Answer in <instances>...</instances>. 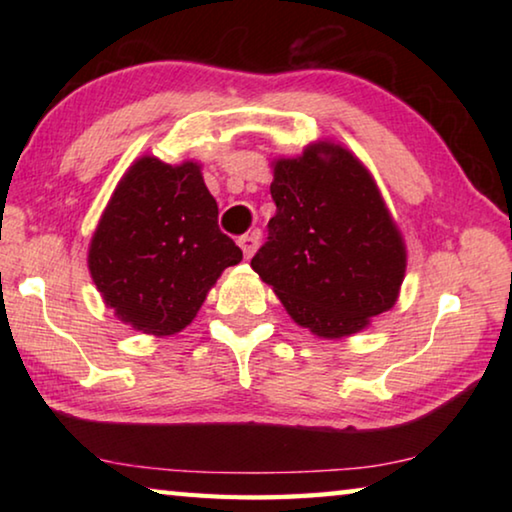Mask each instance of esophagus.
Listing matches in <instances>:
<instances>
[{
	"mask_svg": "<svg viewBox=\"0 0 512 512\" xmlns=\"http://www.w3.org/2000/svg\"><path fill=\"white\" fill-rule=\"evenodd\" d=\"M239 246H241V250H244L246 259L253 257L257 246H259V232H248V235L239 237Z\"/></svg>",
	"mask_w": 512,
	"mask_h": 512,
	"instance_id": "esophagus-1",
	"label": "esophagus"
}]
</instances>
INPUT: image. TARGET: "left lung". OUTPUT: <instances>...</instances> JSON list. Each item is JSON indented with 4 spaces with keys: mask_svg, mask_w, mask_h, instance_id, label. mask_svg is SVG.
Masks as SVG:
<instances>
[{
    "mask_svg": "<svg viewBox=\"0 0 512 512\" xmlns=\"http://www.w3.org/2000/svg\"><path fill=\"white\" fill-rule=\"evenodd\" d=\"M275 216L253 271L289 316L323 339L361 332L391 309L406 248L375 180L332 142L273 162Z\"/></svg>",
    "mask_w": 512,
    "mask_h": 512,
    "instance_id": "left-lung-1",
    "label": "left lung"
}]
</instances>
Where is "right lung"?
<instances>
[{
	"mask_svg": "<svg viewBox=\"0 0 512 512\" xmlns=\"http://www.w3.org/2000/svg\"><path fill=\"white\" fill-rule=\"evenodd\" d=\"M216 219L196 162L135 160L90 241L88 266L103 302L144 334L185 329L219 275L244 257Z\"/></svg>",
	"mask_w": 512,
	"mask_h": 512,
	"instance_id": "right-lung-1",
	"label": "right lung"
}]
</instances>
